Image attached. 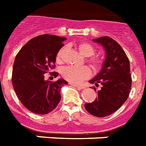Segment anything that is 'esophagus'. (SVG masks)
<instances>
[{
	"label": "esophagus",
	"mask_w": 146,
	"mask_h": 146,
	"mask_svg": "<svg viewBox=\"0 0 146 146\" xmlns=\"http://www.w3.org/2000/svg\"><path fill=\"white\" fill-rule=\"evenodd\" d=\"M70 85L71 86H73V87H76V88H78V89H82L83 88V87L82 86H80V85H78V84H73V83H70Z\"/></svg>",
	"instance_id": "obj_1"
}]
</instances>
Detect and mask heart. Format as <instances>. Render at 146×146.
Masks as SVG:
<instances>
[{
	"label": "heart",
	"instance_id": "1",
	"mask_svg": "<svg viewBox=\"0 0 146 146\" xmlns=\"http://www.w3.org/2000/svg\"><path fill=\"white\" fill-rule=\"evenodd\" d=\"M77 48L79 52L86 57L92 56L95 52L94 47L89 42H82L77 45ZM64 52V48H60L58 54H57V62L62 61V55ZM91 67L94 70H98L102 64V59L99 57H91L88 60ZM62 76L64 79L68 81L73 83V84H79L84 79L88 78L90 76V70L87 66H66L62 70Z\"/></svg>",
	"mask_w": 146,
	"mask_h": 146
}]
</instances>
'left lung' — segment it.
<instances>
[{"mask_svg":"<svg viewBox=\"0 0 146 146\" xmlns=\"http://www.w3.org/2000/svg\"><path fill=\"white\" fill-rule=\"evenodd\" d=\"M92 41L103 46L105 59L100 72L89 81L96 87L101 84L99 90L94 89L98 98L84 107L90 114L102 117L113 114L128 99L131 87L130 63L125 51L111 38L103 36Z\"/></svg>","mask_w":146,"mask_h":146,"instance_id":"left-lung-1","label":"left lung"}]
</instances>
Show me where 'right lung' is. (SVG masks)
<instances>
[{"instance_id": "obj_1", "label": "right lung", "mask_w": 146, "mask_h": 146, "mask_svg": "<svg viewBox=\"0 0 146 146\" xmlns=\"http://www.w3.org/2000/svg\"><path fill=\"white\" fill-rule=\"evenodd\" d=\"M66 39L52 35L33 38L21 48L13 65L12 84L16 95L30 111L46 114L53 111L61 100L60 90L68 82L45 80L44 74L54 68L56 58ZM59 73H53L55 77Z\"/></svg>"}]
</instances>
